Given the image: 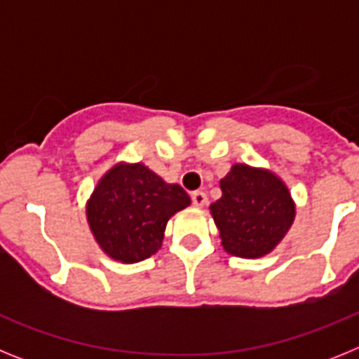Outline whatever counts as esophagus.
Returning a JSON list of instances; mask_svg holds the SVG:
<instances>
[{"label":"esophagus","instance_id":"esophagus-1","mask_svg":"<svg viewBox=\"0 0 359 359\" xmlns=\"http://www.w3.org/2000/svg\"><path fill=\"white\" fill-rule=\"evenodd\" d=\"M190 198H192V205H194V207H205V205H207V194H205V192H201V190H196V192H192V196H190Z\"/></svg>","mask_w":359,"mask_h":359}]
</instances>
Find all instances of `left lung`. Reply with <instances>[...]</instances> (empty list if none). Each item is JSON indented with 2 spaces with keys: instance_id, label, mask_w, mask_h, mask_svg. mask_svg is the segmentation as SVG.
Instances as JSON below:
<instances>
[{
  "instance_id": "1",
  "label": "left lung",
  "mask_w": 359,
  "mask_h": 359,
  "mask_svg": "<svg viewBox=\"0 0 359 359\" xmlns=\"http://www.w3.org/2000/svg\"><path fill=\"white\" fill-rule=\"evenodd\" d=\"M210 205L223 248L237 257H262L280 243L294 217L286 185L266 170L233 165Z\"/></svg>"
}]
</instances>
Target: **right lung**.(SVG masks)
Wrapping results in <instances>:
<instances>
[{
	"instance_id": "1",
	"label": "right lung",
	"mask_w": 359,
	"mask_h": 359,
	"mask_svg": "<svg viewBox=\"0 0 359 359\" xmlns=\"http://www.w3.org/2000/svg\"><path fill=\"white\" fill-rule=\"evenodd\" d=\"M190 205L180 185H169L142 163L116 165L98 182L88 221L109 257L140 262L160 250L170 215Z\"/></svg>"
}]
</instances>
